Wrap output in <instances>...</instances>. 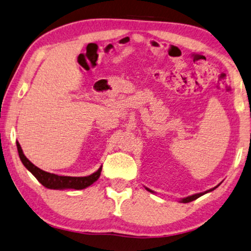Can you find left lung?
<instances>
[{
  "label": "left lung",
  "instance_id": "obj_1",
  "mask_svg": "<svg viewBox=\"0 0 251 251\" xmlns=\"http://www.w3.org/2000/svg\"><path fill=\"white\" fill-rule=\"evenodd\" d=\"M219 186V184H218ZM218 186L217 187H215V188H212V189H210V190H207V191H204V192H200V194H196V195H192V196H189V197H187V198H182L181 200H180V202H183V203H187V202H190V201H194V200H196V199H198L199 197H201V196H203L204 194H208V192H210V191H212V190H215L216 188H218ZM148 191H150V192H152L153 194V191L152 190H150L149 188H146Z\"/></svg>",
  "mask_w": 251,
  "mask_h": 251
}]
</instances>
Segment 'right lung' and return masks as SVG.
I'll use <instances>...</instances> for the list:
<instances>
[{
    "mask_svg": "<svg viewBox=\"0 0 251 251\" xmlns=\"http://www.w3.org/2000/svg\"><path fill=\"white\" fill-rule=\"evenodd\" d=\"M18 147L19 155L21 159L24 167L31 172V174L39 180L40 183H42L45 188L49 189H84L89 186H91L93 182H96L101 175L102 167L94 172V174L87 176H57L50 172L41 170L40 168L34 166L25 155H24L22 148L19 142H16Z\"/></svg>",
    "mask_w": 251,
    "mask_h": 251,
    "instance_id": "right-lung-1",
    "label": "right lung"
}]
</instances>
